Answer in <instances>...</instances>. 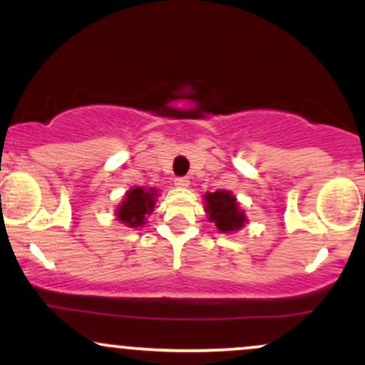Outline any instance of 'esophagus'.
Instances as JSON below:
<instances>
[{
	"label": "esophagus",
	"mask_w": 365,
	"mask_h": 365,
	"mask_svg": "<svg viewBox=\"0 0 365 365\" xmlns=\"http://www.w3.org/2000/svg\"><path fill=\"white\" fill-rule=\"evenodd\" d=\"M175 185H177L178 188H187L188 185H190V180H188L187 177H178V178H175Z\"/></svg>",
	"instance_id": "obj_1"
}]
</instances>
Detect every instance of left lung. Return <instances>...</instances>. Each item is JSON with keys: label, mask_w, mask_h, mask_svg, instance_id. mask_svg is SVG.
I'll use <instances>...</instances> for the list:
<instances>
[{"label": "left lung", "mask_w": 365, "mask_h": 365, "mask_svg": "<svg viewBox=\"0 0 365 365\" xmlns=\"http://www.w3.org/2000/svg\"><path fill=\"white\" fill-rule=\"evenodd\" d=\"M209 221L216 225L221 233L237 232L245 225V212L238 206L235 195L228 190L209 192L204 195Z\"/></svg>", "instance_id": "left-lung-1"}]
</instances>
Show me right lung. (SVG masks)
<instances>
[{
    "label": "right lung",
    "instance_id": "right-lung-1",
    "mask_svg": "<svg viewBox=\"0 0 365 365\" xmlns=\"http://www.w3.org/2000/svg\"><path fill=\"white\" fill-rule=\"evenodd\" d=\"M156 188H144V187H133L125 194L123 200L118 207H116V217L123 225L135 228L145 223V216L150 215L156 204Z\"/></svg>",
    "mask_w": 365,
    "mask_h": 365
}]
</instances>
